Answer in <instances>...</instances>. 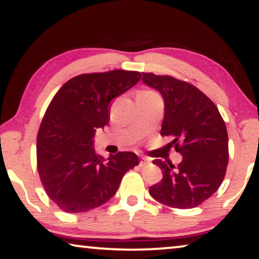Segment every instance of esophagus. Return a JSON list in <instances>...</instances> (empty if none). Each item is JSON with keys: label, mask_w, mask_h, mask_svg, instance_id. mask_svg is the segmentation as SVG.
Returning <instances> with one entry per match:
<instances>
[{"label": "esophagus", "mask_w": 259, "mask_h": 259, "mask_svg": "<svg viewBox=\"0 0 259 259\" xmlns=\"http://www.w3.org/2000/svg\"><path fill=\"white\" fill-rule=\"evenodd\" d=\"M148 163H149V159H148V158L142 157V158H141V160H140V166H141V167L145 166V165L148 164Z\"/></svg>", "instance_id": "1"}]
</instances>
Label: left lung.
Wrapping results in <instances>:
<instances>
[{
    "instance_id": "left-lung-1",
    "label": "left lung",
    "mask_w": 259,
    "mask_h": 259,
    "mask_svg": "<svg viewBox=\"0 0 259 259\" xmlns=\"http://www.w3.org/2000/svg\"><path fill=\"white\" fill-rule=\"evenodd\" d=\"M143 82L164 99L161 136L183 156L178 166L154 159L163 179L150 187L158 202L173 208H194L219 190L228 165V134L225 121L209 98L193 84L168 75L142 73Z\"/></svg>"
}]
</instances>
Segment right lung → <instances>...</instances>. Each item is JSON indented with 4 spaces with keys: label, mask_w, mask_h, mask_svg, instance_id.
<instances>
[{
    "label": "right lung",
    "mask_w": 259,
    "mask_h": 259,
    "mask_svg": "<svg viewBox=\"0 0 259 259\" xmlns=\"http://www.w3.org/2000/svg\"><path fill=\"white\" fill-rule=\"evenodd\" d=\"M135 71L81 74L58 91L37 136V168L46 194L66 213H84L113 198L129 169L138 165L134 152L103 158L94 135L110 118V101L141 79Z\"/></svg>",
    "instance_id": "right-lung-1"
}]
</instances>
